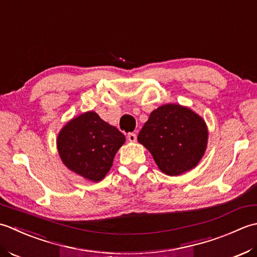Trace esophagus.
Wrapping results in <instances>:
<instances>
[{
  "instance_id": "esophagus-1",
  "label": "esophagus",
  "mask_w": 257,
  "mask_h": 257,
  "mask_svg": "<svg viewBox=\"0 0 257 257\" xmlns=\"http://www.w3.org/2000/svg\"><path fill=\"white\" fill-rule=\"evenodd\" d=\"M136 139H138V136H136L135 133H128L127 134V140L130 142H136Z\"/></svg>"
}]
</instances>
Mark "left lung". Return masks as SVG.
I'll list each match as a JSON object with an SVG mask.
<instances>
[{
    "mask_svg": "<svg viewBox=\"0 0 257 257\" xmlns=\"http://www.w3.org/2000/svg\"><path fill=\"white\" fill-rule=\"evenodd\" d=\"M138 140L165 174L175 176L200 162L207 144L205 122L190 108L166 104L151 113Z\"/></svg>",
    "mask_w": 257,
    "mask_h": 257,
    "instance_id": "obj_1",
    "label": "left lung"
}]
</instances>
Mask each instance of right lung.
I'll return each instance as SVG.
<instances>
[{
    "label": "right lung",
    "mask_w": 257,
    "mask_h": 257,
    "mask_svg": "<svg viewBox=\"0 0 257 257\" xmlns=\"http://www.w3.org/2000/svg\"><path fill=\"white\" fill-rule=\"evenodd\" d=\"M125 142L122 132L94 112H86L67 123L57 138V150L69 169L98 182L107 174L117 150Z\"/></svg>",
    "instance_id": "add662e5"
}]
</instances>
